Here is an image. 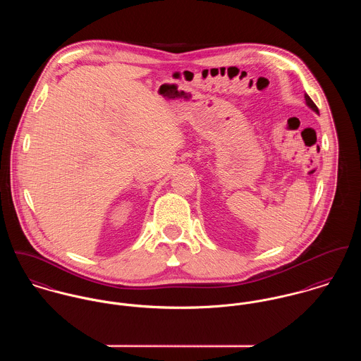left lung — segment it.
Segmentation results:
<instances>
[{
	"label": "left lung",
	"mask_w": 361,
	"mask_h": 361,
	"mask_svg": "<svg viewBox=\"0 0 361 361\" xmlns=\"http://www.w3.org/2000/svg\"><path fill=\"white\" fill-rule=\"evenodd\" d=\"M305 99H306V103H307V105H309L310 108H312L315 112H318V108H317V105L314 104V102L310 99L307 94H305Z\"/></svg>",
	"instance_id": "8db88e82"
}]
</instances>
